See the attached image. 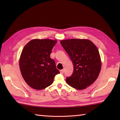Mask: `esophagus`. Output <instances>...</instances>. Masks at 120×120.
<instances>
[{"label": "esophagus", "instance_id": "34e87169", "mask_svg": "<svg viewBox=\"0 0 120 120\" xmlns=\"http://www.w3.org/2000/svg\"><path fill=\"white\" fill-rule=\"evenodd\" d=\"M64 70H60V73L61 74H64Z\"/></svg>", "mask_w": 120, "mask_h": 120}]
</instances>
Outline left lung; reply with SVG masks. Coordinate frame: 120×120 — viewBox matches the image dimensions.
<instances>
[{
  "label": "left lung",
  "instance_id": "left-lung-1",
  "mask_svg": "<svg viewBox=\"0 0 120 120\" xmlns=\"http://www.w3.org/2000/svg\"><path fill=\"white\" fill-rule=\"evenodd\" d=\"M60 44L74 64V72L67 78L68 84L77 90H83L96 81L101 69V56L97 47L87 39L61 40Z\"/></svg>",
  "mask_w": 120,
  "mask_h": 120
}]
</instances>
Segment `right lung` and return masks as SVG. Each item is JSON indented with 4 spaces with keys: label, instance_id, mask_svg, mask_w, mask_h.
Instances as JSON below:
<instances>
[{
    "label": "right lung",
    "instance_id": "1",
    "mask_svg": "<svg viewBox=\"0 0 120 120\" xmlns=\"http://www.w3.org/2000/svg\"><path fill=\"white\" fill-rule=\"evenodd\" d=\"M56 42L57 40L34 39L24 46L19 58V68L24 80L31 88H46L60 73L50 57Z\"/></svg>",
    "mask_w": 120,
    "mask_h": 120
}]
</instances>
